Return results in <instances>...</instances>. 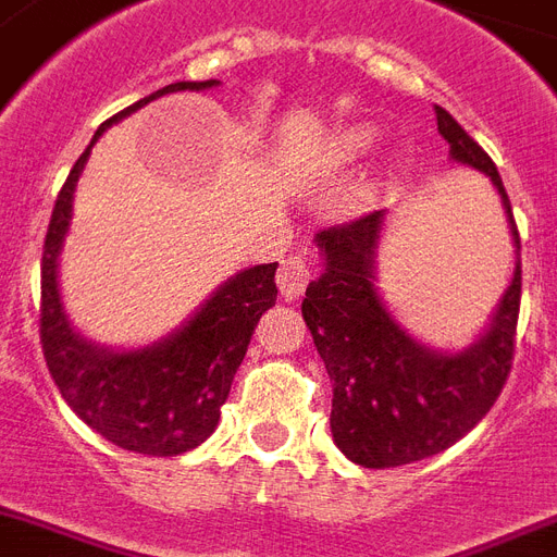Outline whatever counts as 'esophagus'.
I'll return each mask as SVG.
<instances>
[{
	"mask_svg": "<svg viewBox=\"0 0 557 557\" xmlns=\"http://www.w3.org/2000/svg\"><path fill=\"white\" fill-rule=\"evenodd\" d=\"M309 280H312V265L307 262V257H288L277 271L280 295L286 297V300H297L307 292Z\"/></svg>",
	"mask_w": 557,
	"mask_h": 557,
	"instance_id": "1",
	"label": "esophagus"
}]
</instances>
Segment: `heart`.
<instances>
[{"mask_svg": "<svg viewBox=\"0 0 557 557\" xmlns=\"http://www.w3.org/2000/svg\"><path fill=\"white\" fill-rule=\"evenodd\" d=\"M373 139V127L368 125H345L335 127L333 134L324 139V160L330 169H347L354 165L359 157H364L371 151Z\"/></svg>", "mask_w": 557, "mask_h": 557, "instance_id": "1", "label": "heart"}]
</instances>
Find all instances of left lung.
I'll use <instances>...</instances> for the list:
<instances>
[{
  "label": "left lung",
  "instance_id": "left-lung-1",
  "mask_svg": "<svg viewBox=\"0 0 557 557\" xmlns=\"http://www.w3.org/2000/svg\"><path fill=\"white\" fill-rule=\"evenodd\" d=\"M449 157L491 181L515 245V277L485 333L461 350H438L397 321L376 288L385 210L315 236L324 271L300 304L318 356L333 380L330 430L354 465L400 467L453 447L485 418L515 356L520 312V233L494 160L444 108H435Z\"/></svg>",
  "mask_w": 557,
  "mask_h": 557
}]
</instances>
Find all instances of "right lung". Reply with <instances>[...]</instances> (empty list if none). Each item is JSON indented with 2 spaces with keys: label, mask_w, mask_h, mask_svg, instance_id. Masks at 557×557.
I'll return each mask as SVG.
<instances>
[{
  "label": "right lung",
  "mask_w": 557,
  "mask_h": 557,
  "mask_svg": "<svg viewBox=\"0 0 557 557\" xmlns=\"http://www.w3.org/2000/svg\"><path fill=\"white\" fill-rule=\"evenodd\" d=\"M219 84L215 78L177 81L108 119L72 165L42 248L40 342L54 385L101 438L143 456H181L215 432L253 326L277 300V262L236 271L177 330L143 347H108L81 335L63 309L58 265L75 186L101 134L165 92L212 90Z\"/></svg>",
  "instance_id": "add662e5"
}]
</instances>
